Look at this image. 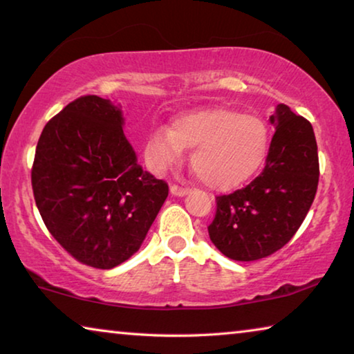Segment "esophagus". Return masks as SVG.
<instances>
[{
    "instance_id": "obj_1",
    "label": "esophagus",
    "mask_w": 354,
    "mask_h": 354,
    "mask_svg": "<svg viewBox=\"0 0 354 354\" xmlns=\"http://www.w3.org/2000/svg\"><path fill=\"white\" fill-rule=\"evenodd\" d=\"M170 192H171V195H175V196H184V195L189 194L190 189L189 187H181V185L173 184L171 187H170Z\"/></svg>"
}]
</instances>
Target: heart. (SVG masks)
Masks as SVG:
<instances>
[{"instance_id": "heart-1", "label": "heart", "mask_w": 354, "mask_h": 354, "mask_svg": "<svg viewBox=\"0 0 354 354\" xmlns=\"http://www.w3.org/2000/svg\"><path fill=\"white\" fill-rule=\"evenodd\" d=\"M270 133L256 115L227 107L181 113L171 129L158 127L145 142L149 169L162 175L179 164L185 148H194L190 165L201 183L214 190H230L254 175L268 151Z\"/></svg>"}]
</instances>
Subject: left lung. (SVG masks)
Returning a JSON list of instances; mask_svg holds the SVG:
<instances>
[{"label": "left lung", "instance_id": "1", "mask_svg": "<svg viewBox=\"0 0 354 354\" xmlns=\"http://www.w3.org/2000/svg\"><path fill=\"white\" fill-rule=\"evenodd\" d=\"M277 131L267 164L243 189L215 198L209 237L226 257L257 261L273 254L295 236L319 185V153L313 124L278 104L270 115Z\"/></svg>", "mask_w": 354, "mask_h": 354}]
</instances>
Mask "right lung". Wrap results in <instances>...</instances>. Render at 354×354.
Segmentation results:
<instances>
[{
	"label": "right lung",
	"mask_w": 354,
	"mask_h": 354,
	"mask_svg": "<svg viewBox=\"0 0 354 354\" xmlns=\"http://www.w3.org/2000/svg\"><path fill=\"white\" fill-rule=\"evenodd\" d=\"M120 107L97 95L71 101L45 124L31 183L45 226L77 262L109 270L129 259L169 195L137 164Z\"/></svg>",
	"instance_id": "obj_1"
}]
</instances>
